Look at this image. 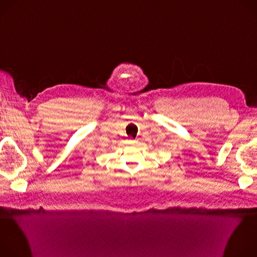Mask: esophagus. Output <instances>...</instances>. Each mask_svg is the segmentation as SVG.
<instances>
[{"instance_id": "obj_1", "label": "esophagus", "mask_w": 257, "mask_h": 257, "mask_svg": "<svg viewBox=\"0 0 257 257\" xmlns=\"http://www.w3.org/2000/svg\"><path fill=\"white\" fill-rule=\"evenodd\" d=\"M129 142H130V143H131V144H133V143H135V141H134V140H132V139H131V140H129Z\"/></svg>"}]
</instances>
